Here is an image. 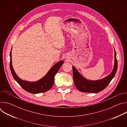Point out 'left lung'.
<instances>
[{"mask_svg": "<svg viewBox=\"0 0 127 127\" xmlns=\"http://www.w3.org/2000/svg\"><path fill=\"white\" fill-rule=\"evenodd\" d=\"M118 68L116 52L115 50V63L111 73L105 77L98 80H90L82 76L74 66L73 69V80L76 87L80 92L84 93H98L105 88L114 77Z\"/></svg>", "mask_w": 127, "mask_h": 127, "instance_id": "left-lung-1", "label": "left lung"}]
</instances>
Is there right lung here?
Listing matches in <instances>:
<instances>
[{
	"mask_svg": "<svg viewBox=\"0 0 127 127\" xmlns=\"http://www.w3.org/2000/svg\"><path fill=\"white\" fill-rule=\"evenodd\" d=\"M11 50L12 48L10 53V69L14 79L26 91L33 94L45 93L50 90L54 84V76L64 63L63 61L61 60L56 63L41 79L34 82L25 81L21 79L14 72L12 65Z\"/></svg>",
	"mask_w": 127,
	"mask_h": 127,
	"instance_id": "right-lung-1",
	"label": "right lung"
}]
</instances>
